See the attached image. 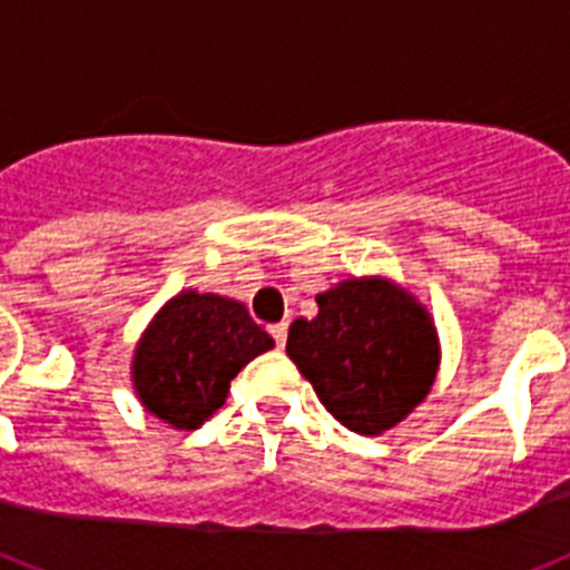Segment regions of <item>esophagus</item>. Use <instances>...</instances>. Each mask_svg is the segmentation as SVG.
<instances>
[{
    "label": "esophagus",
    "mask_w": 570,
    "mask_h": 570,
    "mask_svg": "<svg viewBox=\"0 0 570 570\" xmlns=\"http://www.w3.org/2000/svg\"><path fill=\"white\" fill-rule=\"evenodd\" d=\"M269 333H272V338H275V344H277V347H284V344H286V333H289V324H286V322H277V324H272V327H269Z\"/></svg>",
    "instance_id": "esophagus-1"
}]
</instances>
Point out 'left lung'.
<instances>
[{
	"label": "left lung",
	"instance_id": "left-lung-1",
	"mask_svg": "<svg viewBox=\"0 0 570 570\" xmlns=\"http://www.w3.org/2000/svg\"><path fill=\"white\" fill-rule=\"evenodd\" d=\"M315 304V318L289 324L286 353L344 429L365 438L391 432L438 380L432 313L382 275L344 277Z\"/></svg>",
	"mask_w": 570,
	"mask_h": 570
}]
</instances>
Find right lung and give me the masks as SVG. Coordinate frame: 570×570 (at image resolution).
<instances>
[{
  "instance_id": "right-lung-1",
  "label": "right lung",
  "mask_w": 570,
  "mask_h": 570,
  "mask_svg": "<svg viewBox=\"0 0 570 570\" xmlns=\"http://www.w3.org/2000/svg\"><path fill=\"white\" fill-rule=\"evenodd\" d=\"M272 347V336L240 301L181 289L138 338L132 391L147 414L190 432L226 403L234 376Z\"/></svg>"
}]
</instances>
